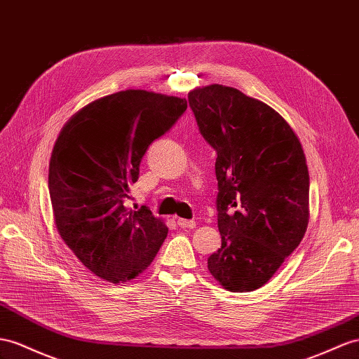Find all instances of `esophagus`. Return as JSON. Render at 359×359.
Wrapping results in <instances>:
<instances>
[{
    "instance_id": "obj_1",
    "label": "esophagus",
    "mask_w": 359,
    "mask_h": 359,
    "mask_svg": "<svg viewBox=\"0 0 359 359\" xmlns=\"http://www.w3.org/2000/svg\"><path fill=\"white\" fill-rule=\"evenodd\" d=\"M177 224L180 229H194L196 227V222L194 219H183V218H179L177 219Z\"/></svg>"
}]
</instances>
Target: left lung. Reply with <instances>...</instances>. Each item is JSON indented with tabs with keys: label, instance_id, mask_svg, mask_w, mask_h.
<instances>
[{
	"label": "left lung",
	"instance_id": "8db88e82",
	"mask_svg": "<svg viewBox=\"0 0 359 359\" xmlns=\"http://www.w3.org/2000/svg\"><path fill=\"white\" fill-rule=\"evenodd\" d=\"M188 101L201 136L217 151L222 247L208 258V269L229 291H255L306 232L305 153L276 110L235 88H198Z\"/></svg>",
	"mask_w": 359,
	"mask_h": 359
}]
</instances>
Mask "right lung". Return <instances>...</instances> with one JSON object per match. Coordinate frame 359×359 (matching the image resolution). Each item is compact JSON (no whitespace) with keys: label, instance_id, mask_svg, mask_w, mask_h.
<instances>
[{"label":"right lung","instance_id":"obj_1","mask_svg":"<svg viewBox=\"0 0 359 359\" xmlns=\"http://www.w3.org/2000/svg\"><path fill=\"white\" fill-rule=\"evenodd\" d=\"M187 107L185 98L121 90L81 109L59 133L48 171L54 222L98 278L114 283L136 278L167 238L168 227L149 208L124 203L149 145Z\"/></svg>","mask_w":359,"mask_h":359}]
</instances>
